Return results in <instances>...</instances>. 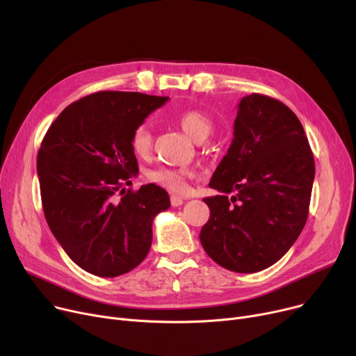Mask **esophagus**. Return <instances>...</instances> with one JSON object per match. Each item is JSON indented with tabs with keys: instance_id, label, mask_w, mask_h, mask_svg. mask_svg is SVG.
<instances>
[{
	"instance_id": "34e87169",
	"label": "esophagus",
	"mask_w": 356,
	"mask_h": 356,
	"mask_svg": "<svg viewBox=\"0 0 356 356\" xmlns=\"http://www.w3.org/2000/svg\"><path fill=\"white\" fill-rule=\"evenodd\" d=\"M170 202H172V207L177 208V207H181L183 202H184V197H181V196H179V195H172Z\"/></svg>"
}]
</instances>
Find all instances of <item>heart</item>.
Here are the masks:
<instances>
[{
  "mask_svg": "<svg viewBox=\"0 0 356 356\" xmlns=\"http://www.w3.org/2000/svg\"><path fill=\"white\" fill-rule=\"evenodd\" d=\"M177 124L184 131V134L189 138H192L196 143H200L207 140L213 131V121L209 115L204 114L197 109H188L183 111L177 115ZM153 147V134L149 125L147 122L138 125L133 136H131V148L137 157L145 159ZM191 176V172L186 168H167L160 167L156 170H152L147 177L149 181H153L164 189H168L172 192L181 193L188 188L186 179Z\"/></svg>",
  "mask_w": 356,
  "mask_h": 356,
  "instance_id": "obj_1",
  "label": "heart"
}]
</instances>
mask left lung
Returning a JSON list of instances; mask_svg holds the SVG:
<instances>
[{"instance_id": "obj_1", "label": "left lung", "mask_w": 356, "mask_h": 356, "mask_svg": "<svg viewBox=\"0 0 356 356\" xmlns=\"http://www.w3.org/2000/svg\"><path fill=\"white\" fill-rule=\"evenodd\" d=\"M313 180V153L294 112L259 93L244 97L228 153L209 181L222 195L203 199L211 216L202 247L229 271L268 268L303 231Z\"/></svg>"}]
</instances>
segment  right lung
I'll return each mask as SVG.
<instances>
[{
    "label": "right lung",
    "mask_w": 356,
    "mask_h": 356,
    "mask_svg": "<svg viewBox=\"0 0 356 356\" xmlns=\"http://www.w3.org/2000/svg\"><path fill=\"white\" fill-rule=\"evenodd\" d=\"M167 97L101 90L66 106L47 129L37 176L47 225L74 264L98 277L136 268L153 241L154 218L170 208L154 183L137 192L131 136Z\"/></svg>",
    "instance_id": "right-lung-1"
}]
</instances>
